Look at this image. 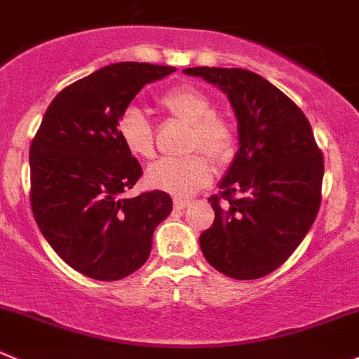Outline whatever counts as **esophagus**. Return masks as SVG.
I'll use <instances>...</instances> for the list:
<instances>
[{"mask_svg": "<svg viewBox=\"0 0 359 359\" xmlns=\"http://www.w3.org/2000/svg\"><path fill=\"white\" fill-rule=\"evenodd\" d=\"M189 205H191L189 200H182V198H175V200H173V207H175L177 210H186Z\"/></svg>", "mask_w": 359, "mask_h": 359, "instance_id": "esophagus-1", "label": "esophagus"}]
</instances>
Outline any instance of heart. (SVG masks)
<instances>
[{
    "label": "heart",
    "mask_w": 359,
    "mask_h": 359,
    "mask_svg": "<svg viewBox=\"0 0 359 359\" xmlns=\"http://www.w3.org/2000/svg\"><path fill=\"white\" fill-rule=\"evenodd\" d=\"M173 117L191 124L187 151H203L215 161H226L233 154L235 133L229 123L214 116L210 98L191 86L173 87L159 98ZM117 133L124 147L135 158L154 156V135L145 114L138 107H128L117 121ZM214 177V166L201 152L184 158H161L145 172V184L173 196H191L207 186Z\"/></svg>",
    "instance_id": "obj_1"
}]
</instances>
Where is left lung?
<instances>
[{
    "mask_svg": "<svg viewBox=\"0 0 359 359\" xmlns=\"http://www.w3.org/2000/svg\"><path fill=\"white\" fill-rule=\"evenodd\" d=\"M184 73L221 89L238 124V151L219 182L221 196L208 198L215 219L200 235L201 252L224 276L259 279L311 229L321 203L323 154L304 112L257 73L208 66Z\"/></svg>",
    "mask_w": 359,
    "mask_h": 359,
    "instance_id": "obj_1",
    "label": "left lung"
}]
</instances>
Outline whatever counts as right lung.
I'll return each mask as SVG.
<instances>
[{
  "instance_id": "right-lung-1",
  "label": "right lung",
  "mask_w": 359,
  "mask_h": 359,
  "mask_svg": "<svg viewBox=\"0 0 359 359\" xmlns=\"http://www.w3.org/2000/svg\"><path fill=\"white\" fill-rule=\"evenodd\" d=\"M173 66L116 62L65 87L31 142V208L52 249L96 280H119L147 261L152 235L172 212L163 191L123 198L142 166L117 121L147 83Z\"/></svg>"
}]
</instances>
